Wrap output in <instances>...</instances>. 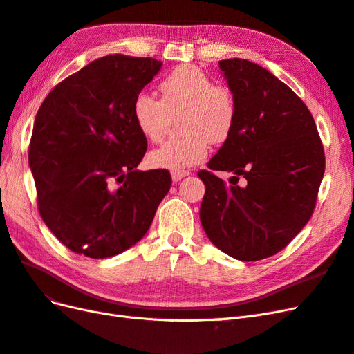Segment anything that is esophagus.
<instances>
[{"mask_svg":"<svg viewBox=\"0 0 354 354\" xmlns=\"http://www.w3.org/2000/svg\"><path fill=\"white\" fill-rule=\"evenodd\" d=\"M186 176H189V171H173V173H171V177H173V181H180L181 178H185Z\"/></svg>","mask_w":354,"mask_h":354,"instance_id":"esophagus-1","label":"esophagus"}]
</instances>
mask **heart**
Wrapping results in <instances>:
<instances>
[{
    "mask_svg": "<svg viewBox=\"0 0 354 354\" xmlns=\"http://www.w3.org/2000/svg\"><path fill=\"white\" fill-rule=\"evenodd\" d=\"M160 99L137 94L133 120L138 131L151 142H160L173 118L185 136L168 140L149 155L155 168L185 171L208 156L209 143L220 145L230 137L238 121V103L230 87L214 84L195 66H178L159 82Z\"/></svg>",
    "mask_w": 354,
    "mask_h": 354,
    "instance_id": "1",
    "label": "heart"
}]
</instances>
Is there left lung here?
<instances>
[{
  "label": "left lung",
  "mask_w": 354,
  "mask_h": 354,
  "mask_svg": "<svg viewBox=\"0 0 354 354\" xmlns=\"http://www.w3.org/2000/svg\"><path fill=\"white\" fill-rule=\"evenodd\" d=\"M218 66L236 97L238 121L209 169L198 173L207 187L199 217L218 250L259 261L282 251L312 217L324 145L304 102L273 73L245 59ZM214 170H233L245 183L226 185Z\"/></svg>",
  "instance_id": "obj_1"
}]
</instances>
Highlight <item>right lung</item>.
I'll list each match as a JSON object with an SVG mask.
<instances>
[{
  "instance_id": "right-lung-1",
  "label": "right lung",
  "mask_w": 354,
  "mask_h": 354,
  "mask_svg": "<svg viewBox=\"0 0 354 354\" xmlns=\"http://www.w3.org/2000/svg\"><path fill=\"white\" fill-rule=\"evenodd\" d=\"M162 63L111 55L59 82L35 116L29 167L41 218L68 248L106 259L149 230L168 194V169L138 171L147 140L133 103Z\"/></svg>"
}]
</instances>
